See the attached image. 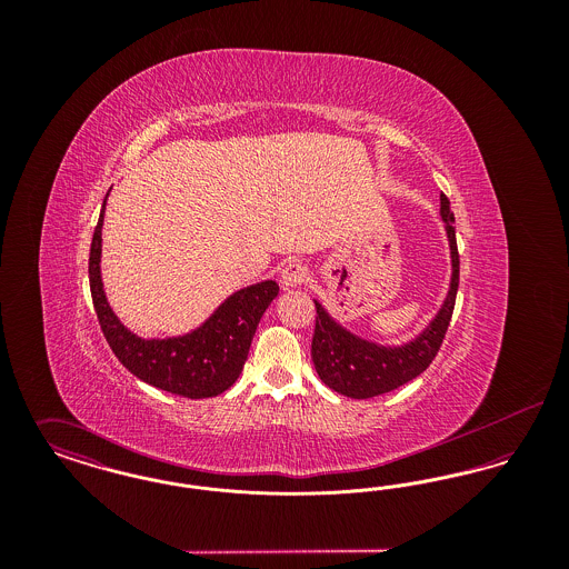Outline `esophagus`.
Segmentation results:
<instances>
[{"label": "esophagus", "instance_id": "1", "mask_svg": "<svg viewBox=\"0 0 569 569\" xmlns=\"http://www.w3.org/2000/svg\"><path fill=\"white\" fill-rule=\"evenodd\" d=\"M279 279H281V286H283V288H297V286H302V283L309 279V271H307V267L300 264V262H290V264L283 267Z\"/></svg>", "mask_w": 569, "mask_h": 569}]
</instances>
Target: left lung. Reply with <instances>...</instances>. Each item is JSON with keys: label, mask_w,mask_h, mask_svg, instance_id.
Listing matches in <instances>:
<instances>
[{"label": "left lung", "mask_w": 569, "mask_h": 569, "mask_svg": "<svg viewBox=\"0 0 569 569\" xmlns=\"http://www.w3.org/2000/svg\"><path fill=\"white\" fill-rule=\"evenodd\" d=\"M439 200V216L446 223V237L450 244L452 277L439 311L420 335L401 346H381L353 335L352 330L337 322L326 311L320 300H313L318 316L311 341V358L318 376L330 390L350 399H371L418 378L433 362L435 353L439 352V346L450 325L459 290V249L455 213L450 211V200L446 198V193H441Z\"/></svg>", "instance_id": "obj_1"}]
</instances>
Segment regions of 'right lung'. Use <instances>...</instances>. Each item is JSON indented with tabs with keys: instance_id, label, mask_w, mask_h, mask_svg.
<instances>
[{
	"instance_id": "1",
	"label": "right lung",
	"mask_w": 569,
	"mask_h": 569,
	"mask_svg": "<svg viewBox=\"0 0 569 569\" xmlns=\"http://www.w3.org/2000/svg\"><path fill=\"white\" fill-rule=\"evenodd\" d=\"M107 198L91 241L89 286L110 350L130 373L160 390L188 399L221 395L243 371L260 318L279 295L277 281L267 279L237 290L202 325L186 335L142 339L114 316L104 292L100 262Z\"/></svg>"
}]
</instances>
